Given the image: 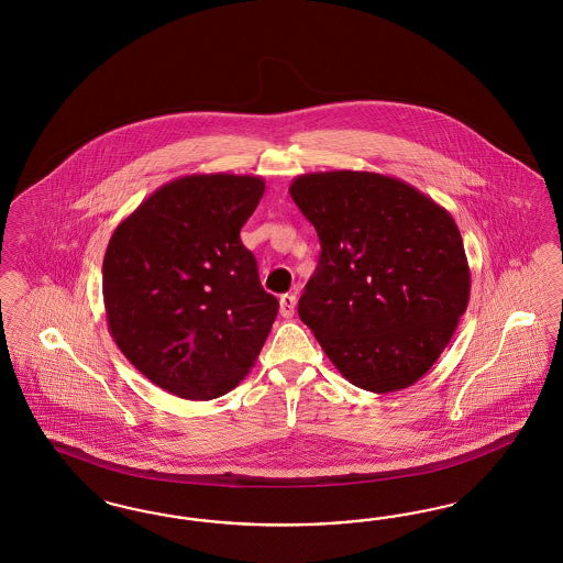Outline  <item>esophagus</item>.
Wrapping results in <instances>:
<instances>
[{"mask_svg": "<svg viewBox=\"0 0 563 563\" xmlns=\"http://www.w3.org/2000/svg\"><path fill=\"white\" fill-rule=\"evenodd\" d=\"M295 303H297V299H295V295H291V292L280 295V316L291 318L295 314Z\"/></svg>", "mask_w": 563, "mask_h": 563, "instance_id": "obj_1", "label": "esophagus"}]
</instances>
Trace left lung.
I'll return each instance as SVG.
<instances>
[{
    "label": "left lung",
    "instance_id": "left-lung-1",
    "mask_svg": "<svg viewBox=\"0 0 563 563\" xmlns=\"http://www.w3.org/2000/svg\"><path fill=\"white\" fill-rule=\"evenodd\" d=\"M320 260L297 312L339 373L389 394L419 382L459 327L472 274L459 225L406 181L318 172L291 181Z\"/></svg>",
    "mask_w": 563,
    "mask_h": 563
}]
</instances>
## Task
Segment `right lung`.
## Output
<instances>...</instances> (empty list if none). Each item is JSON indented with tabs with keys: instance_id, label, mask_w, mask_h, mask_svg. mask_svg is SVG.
<instances>
[{
	"instance_id": "1",
	"label": "right lung",
	"mask_w": 563,
	"mask_h": 563,
	"mask_svg": "<svg viewBox=\"0 0 563 563\" xmlns=\"http://www.w3.org/2000/svg\"><path fill=\"white\" fill-rule=\"evenodd\" d=\"M264 190L260 176H181L114 228L102 264L109 331L169 394L224 396L266 343L278 301L239 236Z\"/></svg>"
}]
</instances>
